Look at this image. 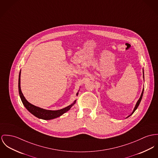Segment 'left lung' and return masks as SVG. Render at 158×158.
<instances>
[{
	"instance_id": "1",
	"label": "left lung",
	"mask_w": 158,
	"mask_h": 158,
	"mask_svg": "<svg viewBox=\"0 0 158 158\" xmlns=\"http://www.w3.org/2000/svg\"><path fill=\"white\" fill-rule=\"evenodd\" d=\"M143 78H144V70H143ZM143 93H144V88H143V91H142V93H141V96L139 97V100L137 101V102H136V105H135V108H134V110L132 111V112L131 113V115H129V116H127V117H126V118H128L129 117H130L131 115H132L133 114H134V112L136 110V109L138 108V106H139V103H140V102H141V99H142V97H143Z\"/></svg>"
}]
</instances>
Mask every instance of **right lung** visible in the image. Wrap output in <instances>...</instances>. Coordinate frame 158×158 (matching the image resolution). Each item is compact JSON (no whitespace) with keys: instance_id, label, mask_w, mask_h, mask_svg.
<instances>
[{"instance_id":"1","label":"right lung","mask_w":158,"mask_h":158,"mask_svg":"<svg viewBox=\"0 0 158 158\" xmlns=\"http://www.w3.org/2000/svg\"><path fill=\"white\" fill-rule=\"evenodd\" d=\"M20 74H21V70L19 73V95L21 98V100L24 107L27 109V110L37 118L43 119V120H49L56 118L57 117H60L62 114H64V113L69 110L72 107V106L75 104L76 100H74L73 103H72L71 105H70L69 106L64 108L59 109V110H55L43 109V108L37 107L34 105H32L29 102H27V100L25 98L22 92L21 87H20ZM78 94L79 93H77L76 96H77Z\"/></svg>"}]
</instances>
